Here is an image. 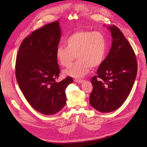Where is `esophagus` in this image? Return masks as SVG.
Wrapping results in <instances>:
<instances>
[{
  "label": "esophagus",
  "instance_id": "obj_1",
  "mask_svg": "<svg viewBox=\"0 0 147 147\" xmlns=\"http://www.w3.org/2000/svg\"><path fill=\"white\" fill-rule=\"evenodd\" d=\"M74 82H76V83H82L84 82L83 80H82V79H76L74 80Z\"/></svg>",
  "mask_w": 147,
  "mask_h": 147
}]
</instances>
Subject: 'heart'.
<instances>
[{"mask_svg":"<svg viewBox=\"0 0 147 147\" xmlns=\"http://www.w3.org/2000/svg\"><path fill=\"white\" fill-rule=\"evenodd\" d=\"M66 46H58L56 57L59 63L68 67L75 59L78 60L64 71V74L74 78H82L90 67L101 65L105 58L107 40L100 32L80 30L69 36L65 40Z\"/></svg>","mask_w":147,"mask_h":147,"instance_id":"1","label":"heart"}]
</instances>
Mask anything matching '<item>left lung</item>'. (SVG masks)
I'll list each match as a JSON object with an SVG mask.
<instances>
[{
    "mask_svg": "<svg viewBox=\"0 0 147 147\" xmlns=\"http://www.w3.org/2000/svg\"><path fill=\"white\" fill-rule=\"evenodd\" d=\"M108 28L113 37L111 48L91 79L93 89L89 98L91 106L101 113L113 111L123 105L138 71L135 52L123 33L114 25Z\"/></svg>",
    "mask_w": 147,
    "mask_h": 147,
    "instance_id": "obj_1",
    "label": "left lung"
}]
</instances>
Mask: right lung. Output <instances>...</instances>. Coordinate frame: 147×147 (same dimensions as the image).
Here are the masks:
<instances>
[{
  "label": "right lung",
  "mask_w": 147,
  "mask_h": 147,
  "mask_svg": "<svg viewBox=\"0 0 147 147\" xmlns=\"http://www.w3.org/2000/svg\"><path fill=\"white\" fill-rule=\"evenodd\" d=\"M61 36L58 21L34 31L22 42L16 58L15 75L23 95L43 114L59 112L66 104L65 89L71 77L57 82L60 69L56 50Z\"/></svg>",
  "instance_id": "obj_1"
}]
</instances>
